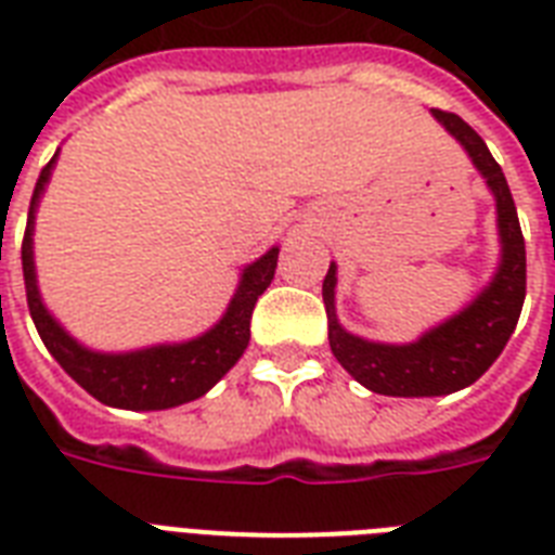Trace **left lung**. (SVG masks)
<instances>
[{"mask_svg": "<svg viewBox=\"0 0 555 555\" xmlns=\"http://www.w3.org/2000/svg\"><path fill=\"white\" fill-rule=\"evenodd\" d=\"M431 117L464 146L473 167L490 186L495 198V216H499L495 221H499L501 259L490 282L464 311H457L455 317H449L423 337L403 346L371 343L339 325L337 305H334L337 264L331 261L322 282L331 351L360 386L388 397H440L473 386L499 360L507 339L513 337L527 294L525 235L507 178L473 126L440 108H431Z\"/></svg>", "mask_w": 555, "mask_h": 555, "instance_id": "8db88e82", "label": "left lung"}]
</instances>
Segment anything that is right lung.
I'll return each instance as SVG.
<instances>
[{
	"label": "right lung",
	"mask_w": 555,
	"mask_h": 555,
	"mask_svg": "<svg viewBox=\"0 0 555 555\" xmlns=\"http://www.w3.org/2000/svg\"><path fill=\"white\" fill-rule=\"evenodd\" d=\"M54 164L56 155L39 172L34 198H30L28 227H25V238H22V273H25L28 311L51 357L94 400L115 405V409L160 412V409H172V405L190 403V400L207 395L209 388L238 363V357L244 354V348L250 343L253 308L273 282L279 247H270L264 256H259L242 270L238 287L227 305L224 317L212 328L204 331L201 337L186 339V343L138 348V351H120V354L94 351V348L77 343L51 317L42 296H39L37 268H34V218H37L39 198L51 181Z\"/></svg>",
	"instance_id": "1"
}]
</instances>
